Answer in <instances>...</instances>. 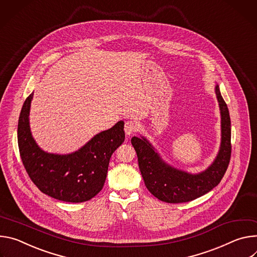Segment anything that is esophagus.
Returning <instances> with one entry per match:
<instances>
[{
    "label": "esophagus",
    "mask_w": 257,
    "mask_h": 257,
    "mask_svg": "<svg viewBox=\"0 0 257 257\" xmlns=\"http://www.w3.org/2000/svg\"><path fill=\"white\" fill-rule=\"evenodd\" d=\"M139 128V124L135 120H127L124 124V132L127 136H131L135 132H137Z\"/></svg>",
    "instance_id": "34e87169"
}]
</instances>
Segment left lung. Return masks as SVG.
<instances>
[{
	"instance_id": "1",
	"label": "left lung",
	"mask_w": 257,
	"mask_h": 257,
	"mask_svg": "<svg viewBox=\"0 0 257 257\" xmlns=\"http://www.w3.org/2000/svg\"><path fill=\"white\" fill-rule=\"evenodd\" d=\"M215 95L220 110L221 140L213 162L203 172L190 174L166 163L150 142L142 136L131 142L137 152L139 167L149 192L167 203H183L194 200L211 191L221 181L231 158V118L218 84Z\"/></svg>"
}]
</instances>
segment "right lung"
<instances>
[{"mask_svg": "<svg viewBox=\"0 0 257 257\" xmlns=\"http://www.w3.org/2000/svg\"><path fill=\"white\" fill-rule=\"evenodd\" d=\"M34 93L23 103L17 139L20 157L34 184L44 194L64 202L79 203L95 197L103 188L111 155L124 141V122L94 136L69 154L45 152L35 141L30 126Z\"/></svg>", "mask_w": 257, "mask_h": 257, "instance_id": "1", "label": "right lung"}]
</instances>
